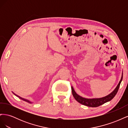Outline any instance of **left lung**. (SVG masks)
<instances>
[{"mask_svg": "<svg viewBox=\"0 0 128 128\" xmlns=\"http://www.w3.org/2000/svg\"><path fill=\"white\" fill-rule=\"evenodd\" d=\"M122 79H123V72L122 73V76H121V80H120V82L118 84L114 90L111 93H110L109 94H108L107 96H104V97H102V98H84L83 96H80L79 94H77L74 90V88L72 86V94L76 101L78 102L79 103L83 104V105L88 106V107H98L102 105V104L104 103L110 101V100L114 97L118 91L120 84H121L122 82Z\"/></svg>", "mask_w": 128, "mask_h": 128, "instance_id": "1", "label": "left lung"}]
</instances>
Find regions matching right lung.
Segmentation results:
<instances>
[{"mask_svg": "<svg viewBox=\"0 0 128 128\" xmlns=\"http://www.w3.org/2000/svg\"><path fill=\"white\" fill-rule=\"evenodd\" d=\"M13 92V94L14 95H15L16 96H18V97L19 98L21 99H22V100H24V101L26 102H28V103H30V104H32V103H33V102H32V101H30V100H28V99H25V98H22V97H21V96H19L17 95L16 94H15V93H14L13 92Z\"/></svg>", "mask_w": 128, "mask_h": 128, "instance_id": "right-lung-1", "label": "right lung"}]
</instances>
